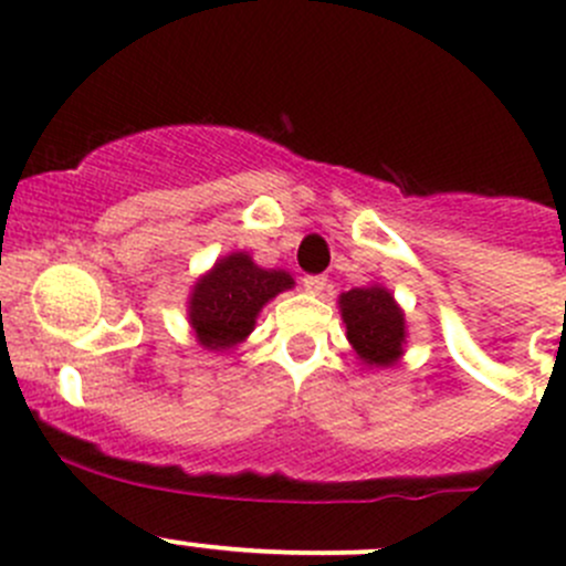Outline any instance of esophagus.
Returning a JSON list of instances; mask_svg holds the SVG:
<instances>
[{
    "label": "esophagus",
    "mask_w": 566,
    "mask_h": 566,
    "mask_svg": "<svg viewBox=\"0 0 566 566\" xmlns=\"http://www.w3.org/2000/svg\"><path fill=\"white\" fill-rule=\"evenodd\" d=\"M325 287H328V279H325V276H304V290H306V293L319 295Z\"/></svg>",
    "instance_id": "esophagus-1"
}]
</instances>
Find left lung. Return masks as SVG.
Returning a JSON list of instances; mask_svg holds the SVG:
<instances>
[{
    "label": "left lung",
    "instance_id": "1",
    "mask_svg": "<svg viewBox=\"0 0 566 566\" xmlns=\"http://www.w3.org/2000/svg\"><path fill=\"white\" fill-rule=\"evenodd\" d=\"M342 319L347 339L367 367H389L405 342V317L384 287H356L342 293Z\"/></svg>",
    "mask_w": 566,
    "mask_h": 566
}]
</instances>
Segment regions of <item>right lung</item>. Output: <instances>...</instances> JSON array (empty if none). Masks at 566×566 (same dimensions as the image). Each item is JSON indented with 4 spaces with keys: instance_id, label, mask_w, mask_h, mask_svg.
<instances>
[{
    "instance_id": "obj_1",
    "label": "right lung",
    "mask_w": 566,
    "mask_h": 566,
    "mask_svg": "<svg viewBox=\"0 0 566 566\" xmlns=\"http://www.w3.org/2000/svg\"><path fill=\"white\" fill-rule=\"evenodd\" d=\"M287 287H293L290 273L265 271L243 251L216 262L213 271L197 282L188 304L199 345L208 350H230L251 334L256 312Z\"/></svg>"
}]
</instances>
